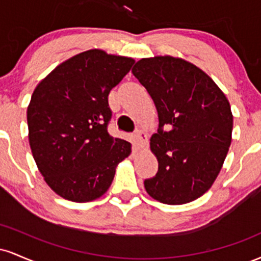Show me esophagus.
<instances>
[{
  "instance_id": "1",
  "label": "esophagus",
  "mask_w": 261,
  "mask_h": 261,
  "mask_svg": "<svg viewBox=\"0 0 261 261\" xmlns=\"http://www.w3.org/2000/svg\"><path fill=\"white\" fill-rule=\"evenodd\" d=\"M134 139H135V142L137 143V146L139 147H145L146 145H147V135L143 130H136L135 131V135H134Z\"/></svg>"
}]
</instances>
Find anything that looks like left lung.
Listing matches in <instances>:
<instances>
[{
    "label": "left lung",
    "instance_id": "1",
    "mask_svg": "<svg viewBox=\"0 0 261 261\" xmlns=\"http://www.w3.org/2000/svg\"><path fill=\"white\" fill-rule=\"evenodd\" d=\"M133 73L153 99L160 119L151 137L158 172L145 180L146 191L167 205L194 201L212 187L228 153L229 101L211 77L182 59H141Z\"/></svg>",
    "mask_w": 261,
    "mask_h": 261
}]
</instances>
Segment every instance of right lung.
<instances>
[{
  "instance_id": "right-lung-1",
  "label": "right lung",
  "mask_w": 261,
  "mask_h": 261,
  "mask_svg": "<svg viewBox=\"0 0 261 261\" xmlns=\"http://www.w3.org/2000/svg\"><path fill=\"white\" fill-rule=\"evenodd\" d=\"M135 60L93 49L59 65L34 89L27 110L29 145L39 172L74 202L107 193L131 143L108 133V95Z\"/></svg>"
}]
</instances>
